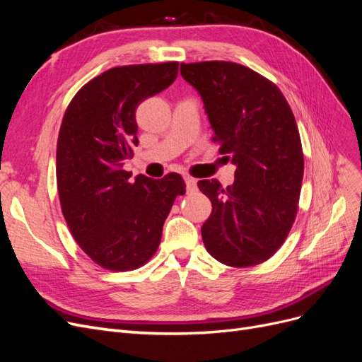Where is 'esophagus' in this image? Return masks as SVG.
Returning a JSON list of instances; mask_svg holds the SVG:
<instances>
[{"instance_id": "34e87169", "label": "esophagus", "mask_w": 362, "mask_h": 362, "mask_svg": "<svg viewBox=\"0 0 362 362\" xmlns=\"http://www.w3.org/2000/svg\"><path fill=\"white\" fill-rule=\"evenodd\" d=\"M184 181H185V187H187V190H194L196 189V180L194 178L189 177V175H185Z\"/></svg>"}]
</instances>
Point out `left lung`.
I'll use <instances>...</instances> for the list:
<instances>
[{"instance_id": "1", "label": "left lung", "mask_w": 362, "mask_h": 362, "mask_svg": "<svg viewBox=\"0 0 362 362\" xmlns=\"http://www.w3.org/2000/svg\"><path fill=\"white\" fill-rule=\"evenodd\" d=\"M182 78L202 98L218 152L235 164L234 184L201 180L213 211L204 245L231 267L269 259L298 213L303 152L298 125L276 84L233 62L181 63Z\"/></svg>"}]
</instances>
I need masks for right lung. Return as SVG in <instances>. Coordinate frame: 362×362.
Here are the masks:
<instances>
[{
  "label": "right lung",
  "mask_w": 362,
  "mask_h": 362,
  "mask_svg": "<svg viewBox=\"0 0 362 362\" xmlns=\"http://www.w3.org/2000/svg\"><path fill=\"white\" fill-rule=\"evenodd\" d=\"M178 62L129 64L95 76L63 116L56 156L62 213L75 242L98 266L124 272L156 254L163 223L185 184L124 170L137 146L136 110L175 81Z\"/></svg>",
  "instance_id": "add662e5"
}]
</instances>
